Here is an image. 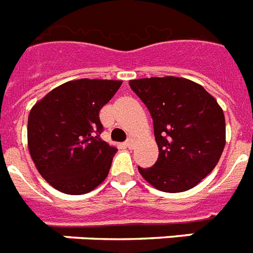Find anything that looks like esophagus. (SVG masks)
I'll list each match as a JSON object with an SVG mask.
<instances>
[{"instance_id": "1", "label": "esophagus", "mask_w": 253, "mask_h": 253, "mask_svg": "<svg viewBox=\"0 0 253 253\" xmlns=\"http://www.w3.org/2000/svg\"><path fill=\"white\" fill-rule=\"evenodd\" d=\"M125 146L128 147V149H132L134 146V138H128L125 141Z\"/></svg>"}]
</instances>
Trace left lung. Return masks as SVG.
I'll return each mask as SVG.
<instances>
[{
  "mask_svg": "<svg viewBox=\"0 0 253 253\" xmlns=\"http://www.w3.org/2000/svg\"><path fill=\"white\" fill-rule=\"evenodd\" d=\"M153 117L159 155L149 169L138 167L146 181L162 192L191 189L209 175L226 143L223 111L193 81L153 77L129 81Z\"/></svg>",
  "mask_w": 253,
  "mask_h": 253,
  "instance_id": "1",
  "label": "left lung"
}]
</instances>
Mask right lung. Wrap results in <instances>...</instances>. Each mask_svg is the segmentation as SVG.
Returning <instances> with one entry per match:
<instances>
[{
    "instance_id": "add662e5",
    "label": "right lung",
    "mask_w": 253,
    "mask_h": 253,
    "mask_svg": "<svg viewBox=\"0 0 253 253\" xmlns=\"http://www.w3.org/2000/svg\"><path fill=\"white\" fill-rule=\"evenodd\" d=\"M121 81L77 80L53 88L28 115V150L39 173L57 191L87 193L110 172L116 147L100 138L99 111Z\"/></svg>"
}]
</instances>
